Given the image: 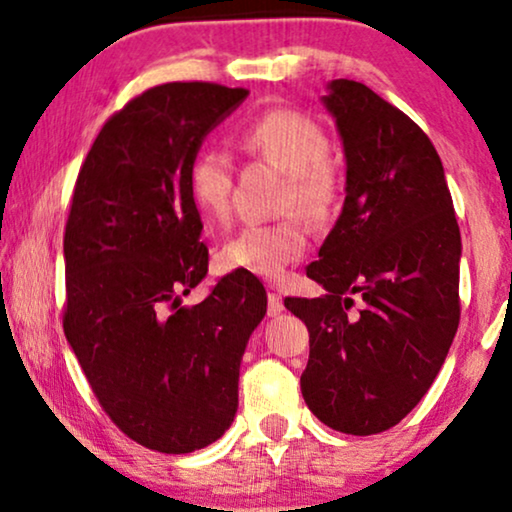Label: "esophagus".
<instances>
[{"instance_id":"esophagus-1","label":"esophagus","mask_w":512,"mask_h":512,"mask_svg":"<svg viewBox=\"0 0 512 512\" xmlns=\"http://www.w3.org/2000/svg\"><path fill=\"white\" fill-rule=\"evenodd\" d=\"M284 310V303H282V296L275 294V291H270L268 294V315L270 317H277Z\"/></svg>"}]
</instances>
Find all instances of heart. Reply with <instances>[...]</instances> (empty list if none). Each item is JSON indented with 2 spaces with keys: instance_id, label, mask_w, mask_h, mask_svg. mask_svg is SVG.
<instances>
[{
  "instance_id": "1",
  "label": "heart",
  "mask_w": 512,
  "mask_h": 512,
  "mask_svg": "<svg viewBox=\"0 0 512 512\" xmlns=\"http://www.w3.org/2000/svg\"><path fill=\"white\" fill-rule=\"evenodd\" d=\"M244 148L287 174L280 209L298 211L308 221L327 223L336 211L338 178L327 162L329 136L313 117L296 110H270L242 131ZM188 190L197 211L209 221L230 216L232 164L216 145L195 152L188 167ZM308 249V228L296 214L268 225H247L223 242L218 265L263 280H280Z\"/></svg>"
}]
</instances>
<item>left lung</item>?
Returning <instances> with one entry per match:
<instances>
[{
  "label": "left lung",
  "instance_id": "left-lung-1",
  "mask_svg": "<svg viewBox=\"0 0 512 512\" xmlns=\"http://www.w3.org/2000/svg\"><path fill=\"white\" fill-rule=\"evenodd\" d=\"M324 105L345 150V202L305 268L320 298L284 305L310 334L301 393L324 426H397L440 374L461 320V232L435 145L369 86L334 79Z\"/></svg>",
  "mask_w": 512,
  "mask_h": 512
}]
</instances>
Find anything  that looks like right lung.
I'll return each mask as SVG.
<instances>
[{
    "label": "right lung",
    "mask_w": 512,
    "mask_h": 512,
    "mask_svg": "<svg viewBox=\"0 0 512 512\" xmlns=\"http://www.w3.org/2000/svg\"><path fill=\"white\" fill-rule=\"evenodd\" d=\"M247 94L211 82L143 91L103 124L72 192L65 338L112 423L162 454H190L230 428L244 348L268 305L240 270L202 303H181L209 270L188 167Z\"/></svg>",
    "instance_id": "add662e5"
}]
</instances>
